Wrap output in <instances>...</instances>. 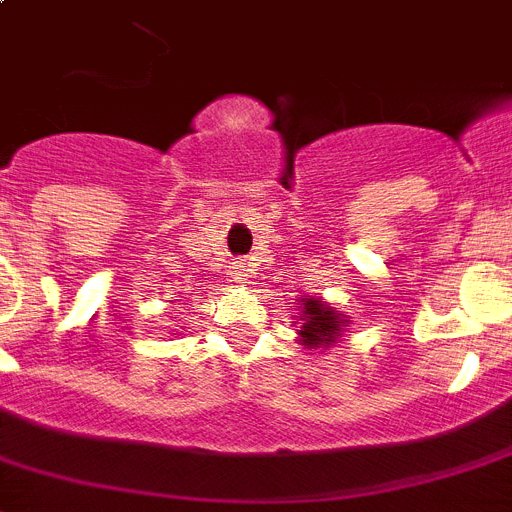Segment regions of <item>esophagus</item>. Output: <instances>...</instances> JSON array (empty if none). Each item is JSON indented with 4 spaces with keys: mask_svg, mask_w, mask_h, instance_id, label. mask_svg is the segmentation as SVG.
<instances>
[{
    "mask_svg": "<svg viewBox=\"0 0 512 512\" xmlns=\"http://www.w3.org/2000/svg\"><path fill=\"white\" fill-rule=\"evenodd\" d=\"M234 275H237V281H247V273H244V265H239V268L234 270Z\"/></svg>",
    "mask_w": 512,
    "mask_h": 512,
    "instance_id": "1",
    "label": "esophagus"
}]
</instances>
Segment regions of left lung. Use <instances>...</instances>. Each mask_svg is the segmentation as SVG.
I'll return each instance as SVG.
<instances>
[{"instance_id": "left-lung-1", "label": "left lung", "mask_w": 512, "mask_h": 512, "mask_svg": "<svg viewBox=\"0 0 512 512\" xmlns=\"http://www.w3.org/2000/svg\"><path fill=\"white\" fill-rule=\"evenodd\" d=\"M350 319L337 314L335 306L322 299H304V311H301L299 324V342L306 348H330L335 345L342 330L348 327Z\"/></svg>"}]
</instances>
